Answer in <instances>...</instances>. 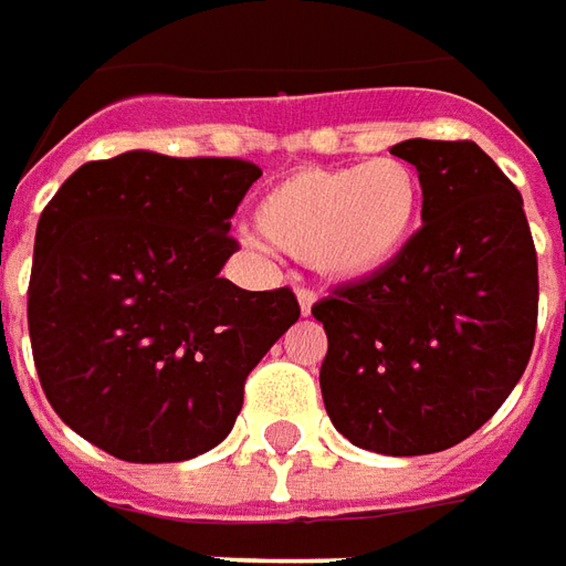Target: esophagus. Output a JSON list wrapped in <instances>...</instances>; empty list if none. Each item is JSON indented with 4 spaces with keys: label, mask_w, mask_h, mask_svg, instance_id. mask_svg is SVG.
<instances>
[{
    "label": "esophagus",
    "mask_w": 566,
    "mask_h": 566,
    "mask_svg": "<svg viewBox=\"0 0 566 566\" xmlns=\"http://www.w3.org/2000/svg\"><path fill=\"white\" fill-rule=\"evenodd\" d=\"M295 295H298V307H302V314L304 316L311 314V307H314V302H316V292L307 290V286H298V290H295Z\"/></svg>",
    "instance_id": "esophagus-1"
}]
</instances>
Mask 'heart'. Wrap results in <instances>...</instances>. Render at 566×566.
<instances>
[{"mask_svg":"<svg viewBox=\"0 0 566 566\" xmlns=\"http://www.w3.org/2000/svg\"><path fill=\"white\" fill-rule=\"evenodd\" d=\"M423 219V182L405 158L307 167L283 176L255 200L264 240L332 280L356 283L390 271L411 250Z\"/></svg>","mask_w":566,"mask_h":566,"instance_id":"heart-1","label":"heart"}]
</instances>
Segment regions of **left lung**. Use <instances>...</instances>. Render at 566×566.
Segmentation results:
<instances>
[{"instance_id": "left-lung-1", "label": "left lung", "mask_w": 566, "mask_h": 566, "mask_svg": "<svg viewBox=\"0 0 566 566\" xmlns=\"http://www.w3.org/2000/svg\"><path fill=\"white\" fill-rule=\"evenodd\" d=\"M423 182V226L390 271L314 304L328 338L319 390L335 430L375 454L454 448L506 402L536 335L524 200L469 139L390 148Z\"/></svg>"}]
</instances>
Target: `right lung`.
I'll use <instances>...</instances> for the list:
<instances>
[{
	"instance_id": "obj_1",
	"label": "right lung",
	"mask_w": 566,
	"mask_h": 566,
	"mask_svg": "<svg viewBox=\"0 0 566 566\" xmlns=\"http://www.w3.org/2000/svg\"><path fill=\"white\" fill-rule=\"evenodd\" d=\"M262 176L238 158L124 151L82 164L42 210L30 340L60 420L127 463H179L226 439L243 384L298 319L292 290L219 276L231 216Z\"/></svg>"
}]
</instances>
